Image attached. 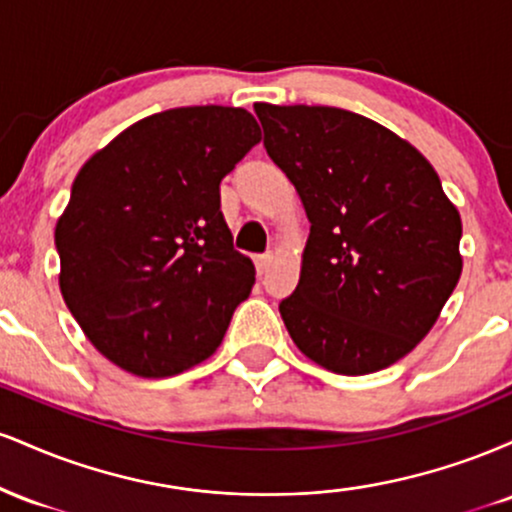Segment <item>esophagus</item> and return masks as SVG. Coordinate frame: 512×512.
Here are the masks:
<instances>
[{"label": "esophagus", "instance_id": "obj_1", "mask_svg": "<svg viewBox=\"0 0 512 512\" xmlns=\"http://www.w3.org/2000/svg\"><path fill=\"white\" fill-rule=\"evenodd\" d=\"M269 264H272V255H255V267L257 274H267Z\"/></svg>", "mask_w": 512, "mask_h": 512}]
</instances>
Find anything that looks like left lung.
I'll use <instances>...</instances> for the list:
<instances>
[{
    "mask_svg": "<svg viewBox=\"0 0 512 512\" xmlns=\"http://www.w3.org/2000/svg\"><path fill=\"white\" fill-rule=\"evenodd\" d=\"M264 149L310 221L281 320L310 361L366 375L407 356L462 274V221L409 142L327 105L257 103Z\"/></svg>",
    "mask_w": 512,
    "mask_h": 512,
    "instance_id": "1",
    "label": "left lung"
}]
</instances>
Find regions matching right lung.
I'll return each instance as SVG.
<instances>
[{
    "label": "right lung",
    "mask_w": 512,
    "mask_h": 512,
    "mask_svg": "<svg viewBox=\"0 0 512 512\" xmlns=\"http://www.w3.org/2000/svg\"><path fill=\"white\" fill-rule=\"evenodd\" d=\"M257 142L248 110L192 105L134 122L79 170L55 228L60 289L115 366L168 378L219 349L255 284L219 185Z\"/></svg>",
    "instance_id": "1"
}]
</instances>
